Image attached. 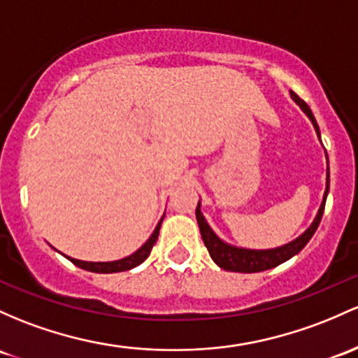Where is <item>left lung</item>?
<instances>
[{
	"label": "left lung",
	"mask_w": 358,
	"mask_h": 358,
	"mask_svg": "<svg viewBox=\"0 0 358 358\" xmlns=\"http://www.w3.org/2000/svg\"><path fill=\"white\" fill-rule=\"evenodd\" d=\"M290 98L299 105L302 112L308 115V119L311 120L314 131H316L317 139L321 141V132H320V125H317L316 119H314L311 108L308 107L304 100H301L296 93L290 90ZM326 152V151H324ZM326 163H328V155H326ZM329 192V163L328 168H326V188H324V195L323 200H321V206L317 209L316 217L311 222V226L292 241L285 243V245L277 246V248H268V250H251V248H241V246H234L231 243L224 241L214 233V229L209 226L207 219L203 217L202 214V206H199L197 210H195V215H197V222L200 227V234H202L203 245L207 246L209 250L210 258L214 260V263L221 268L227 270V272H239V273H257V272H263V270H270L273 266L280 265V263L290 260L292 257H296L299 251L304 248L306 245L309 243V239L313 238V234L316 233L317 226H320L321 217H323L324 212V203H326V197H328Z\"/></svg>",
	"instance_id": "1"
}]
</instances>
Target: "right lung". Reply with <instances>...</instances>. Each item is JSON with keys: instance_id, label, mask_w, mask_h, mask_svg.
Instances as JSON below:
<instances>
[{"instance_id": "obj_1", "label": "right lung", "mask_w": 358, "mask_h": 358, "mask_svg": "<svg viewBox=\"0 0 358 358\" xmlns=\"http://www.w3.org/2000/svg\"><path fill=\"white\" fill-rule=\"evenodd\" d=\"M163 219H164V215L159 219L158 226L155 227V231H152L151 236H149L148 241L144 243V245L141 246L139 250H136L134 253L129 255V257L120 258V260H113V262H85V260H76V258L66 257V255H64V257L68 258L69 262H73L76 266H80V268L88 270V272H95V273H115V272H125V270L136 268V266H139L141 263H143L149 257V253H151L152 246H155L156 239H158L159 227H161V222H163Z\"/></svg>"}]
</instances>
